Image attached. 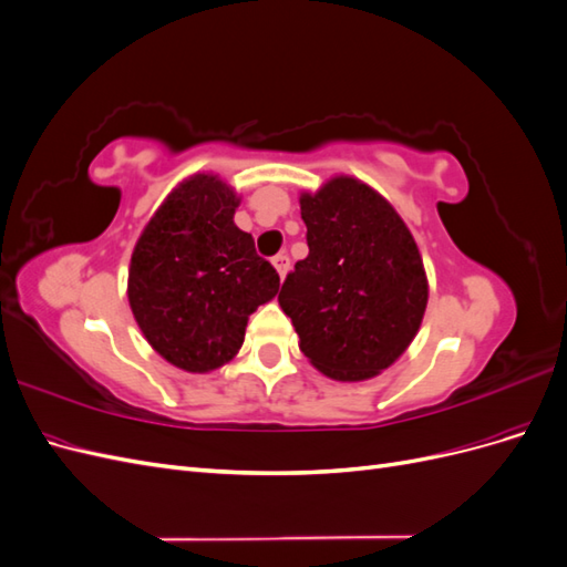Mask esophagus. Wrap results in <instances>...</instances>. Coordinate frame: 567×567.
<instances>
[{"instance_id":"1","label":"esophagus","mask_w":567,"mask_h":567,"mask_svg":"<svg viewBox=\"0 0 567 567\" xmlns=\"http://www.w3.org/2000/svg\"><path fill=\"white\" fill-rule=\"evenodd\" d=\"M271 265H274V269H277L279 277L284 279L286 274H288V269H290V260H288V255H286V252L274 255V257H271Z\"/></svg>"}]
</instances>
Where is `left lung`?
<instances>
[{"label":"left lung","mask_w":567,"mask_h":567,"mask_svg":"<svg viewBox=\"0 0 567 567\" xmlns=\"http://www.w3.org/2000/svg\"><path fill=\"white\" fill-rule=\"evenodd\" d=\"M310 255L288 274L279 305L300 350L333 381H367L416 338L427 305L419 246L392 205L350 175L300 194Z\"/></svg>","instance_id":"1"}]
</instances>
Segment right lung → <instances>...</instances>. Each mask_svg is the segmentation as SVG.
<instances>
[{
    "mask_svg": "<svg viewBox=\"0 0 567 567\" xmlns=\"http://www.w3.org/2000/svg\"><path fill=\"white\" fill-rule=\"evenodd\" d=\"M241 203L213 173L179 182L136 238L127 300L165 362L208 373L238 354L257 307L279 293V274L234 225Z\"/></svg>",
    "mask_w": 567,
    "mask_h": 567,
    "instance_id": "add662e5",
    "label": "right lung"
}]
</instances>
